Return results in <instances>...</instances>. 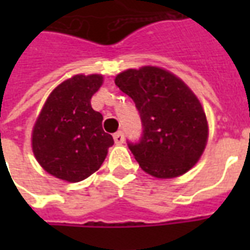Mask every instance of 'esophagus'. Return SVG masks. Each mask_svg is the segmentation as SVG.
<instances>
[{
    "label": "esophagus",
    "mask_w": 250,
    "mask_h": 250,
    "mask_svg": "<svg viewBox=\"0 0 250 250\" xmlns=\"http://www.w3.org/2000/svg\"><path fill=\"white\" fill-rule=\"evenodd\" d=\"M114 141L116 145H123V142H125V135H123V132L119 131V132H116L114 135Z\"/></svg>",
    "instance_id": "obj_1"
}]
</instances>
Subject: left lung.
Returning a JSON list of instances; mask_svg holds the SVG:
<instances>
[{
    "instance_id": "8db88e82",
    "label": "left lung",
    "mask_w": 250,
    "mask_h": 250,
    "mask_svg": "<svg viewBox=\"0 0 250 250\" xmlns=\"http://www.w3.org/2000/svg\"><path fill=\"white\" fill-rule=\"evenodd\" d=\"M115 84L134 100L141 114L142 141L128 147L142 170L155 178L170 179L193 168L205 151L209 125L188 84L155 65L120 72Z\"/></svg>"
}]
</instances>
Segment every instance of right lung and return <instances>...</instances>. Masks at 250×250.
<instances>
[{
    "label": "right lung",
    "instance_id": "right-lung-1",
    "mask_svg": "<svg viewBox=\"0 0 250 250\" xmlns=\"http://www.w3.org/2000/svg\"><path fill=\"white\" fill-rule=\"evenodd\" d=\"M103 82V75L79 73L46 98L32 130V150L48 174L75 184L103 165L114 139L104 132L103 116L91 105Z\"/></svg>",
    "mask_w": 250,
    "mask_h": 250
}]
</instances>
